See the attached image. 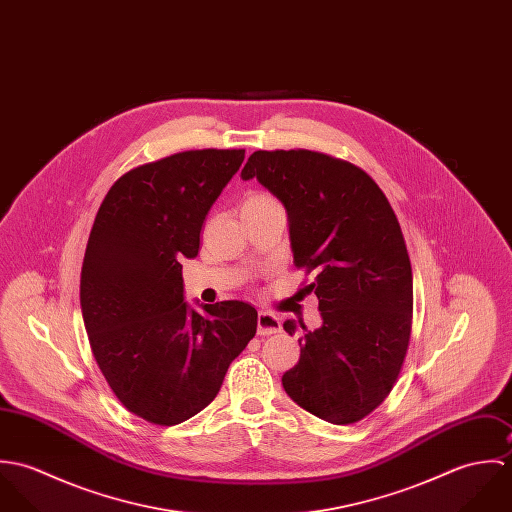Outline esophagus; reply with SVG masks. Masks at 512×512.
Segmentation results:
<instances>
[{
    "label": "esophagus",
    "instance_id": "esophagus-1",
    "mask_svg": "<svg viewBox=\"0 0 512 512\" xmlns=\"http://www.w3.org/2000/svg\"><path fill=\"white\" fill-rule=\"evenodd\" d=\"M282 331V321L280 317H276L274 313L268 311H260L258 313V335L260 337H268V335H276Z\"/></svg>",
    "mask_w": 512,
    "mask_h": 512
}]
</instances>
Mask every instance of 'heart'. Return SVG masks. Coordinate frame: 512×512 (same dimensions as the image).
<instances>
[{"mask_svg": "<svg viewBox=\"0 0 512 512\" xmlns=\"http://www.w3.org/2000/svg\"><path fill=\"white\" fill-rule=\"evenodd\" d=\"M274 199L270 195H264V193H252L244 199L242 207H256V205H266V203H272Z\"/></svg>", "mask_w": 512, "mask_h": 512, "instance_id": "heart-1", "label": "heart"}]
</instances>
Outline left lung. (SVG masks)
Returning a JSON list of instances; mask_svg holds the SVG:
<instances>
[{
    "label": "left lung",
    "mask_w": 512,
    "mask_h": 512,
    "mask_svg": "<svg viewBox=\"0 0 512 512\" xmlns=\"http://www.w3.org/2000/svg\"><path fill=\"white\" fill-rule=\"evenodd\" d=\"M256 177L286 207L293 264L313 282L323 325L299 321V363L282 376L295 404L355 424L390 394L412 335V266L400 222L374 179L351 161L311 151H254ZM284 329L293 335L295 323Z\"/></svg>",
    "instance_id": "obj_1"
}]
</instances>
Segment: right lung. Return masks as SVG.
I'll return each instance as SVG.
<instances>
[{"label": "right lung", "mask_w": 512, "mask_h": 512, "mask_svg": "<svg viewBox=\"0 0 512 512\" xmlns=\"http://www.w3.org/2000/svg\"><path fill=\"white\" fill-rule=\"evenodd\" d=\"M242 161L244 149H191L138 165L92 224L80 272L90 349L116 398L149 424L207 408L256 335L258 311L244 301L189 309L179 264L199 254L205 217Z\"/></svg>", "instance_id": "right-lung-1"}]
</instances>
